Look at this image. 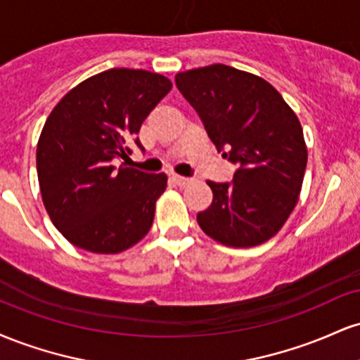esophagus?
I'll return each instance as SVG.
<instances>
[{"label":"esophagus","instance_id":"34e87169","mask_svg":"<svg viewBox=\"0 0 360 360\" xmlns=\"http://www.w3.org/2000/svg\"><path fill=\"white\" fill-rule=\"evenodd\" d=\"M172 181H174V183L177 184V186H186V184H189L191 183V179H189V177H184V176H172Z\"/></svg>","mask_w":360,"mask_h":360}]
</instances>
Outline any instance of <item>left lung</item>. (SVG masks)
<instances>
[{"instance_id": "8db88e82", "label": "left lung", "mask_w": 360, "mask_h": 360, "mask_svg": "<svg viewBox=\"0 0 360 360\" xmlns=\"http://www.w3.org/2000/svg\"><path fill=\"white\" fill-rule=\"evenodd\" d=\"M176 86L218 152L237 166L232 183L208 181L213 201L198 213L201 230L229 247L269 240L303 184L308 152L298 117L269 82L225 64L179 72Z\"/></svg>"}]
</instances>
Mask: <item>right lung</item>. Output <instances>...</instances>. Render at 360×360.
<instances>
[{
    "label": "right lung",
    "mask_w": 360,
    "mask_h": 360,
    "mask_svg": "<svg viewBox=\"0 0 360 360\" xmlns=\"http://www.w3.org/2000/svg\"><path fill=\"white\" fill-rule=\"evenodd\" d=\"M171 88L160 74L110 69L77 84L49 115L37 174L49 217L72 245L118 254L148 233L167 176L115 160L131 154L128 142L143 148L140 127Z\"/></svg>",
    "instance_id": "1"
}]
</instances>
